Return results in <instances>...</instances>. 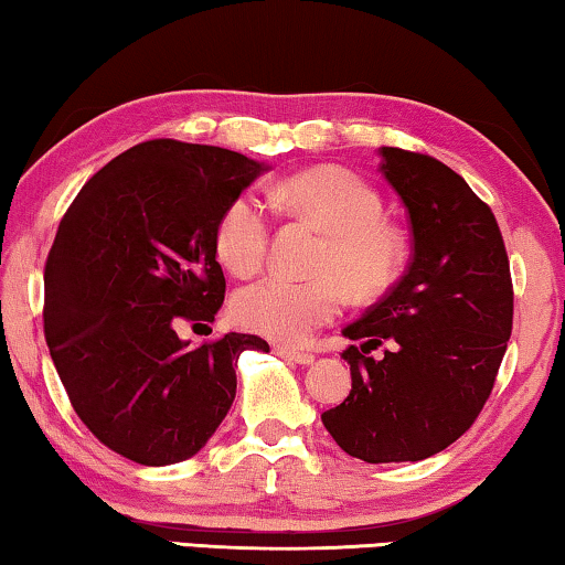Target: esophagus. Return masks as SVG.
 Returning a JSON list of instances; mask_svg holds the SVG:
<instances>
[{
  "mask_svg": "<svg viewBox=\"0 0 565 565\" xmlns=\"http://www.w3.org/2000/svg\"><path fill=\"white\" fill-rule=\"evenodd\" d=\"M277 355H282V359H288L292 363H300V366H310V363L316 361V355L300 349H277Z\"/></svg>",
  "mask_w": 565,
  "mask_h": 565,
  "instance_id": "obj_1",
  "label": "esophagus"
}]
</instances>
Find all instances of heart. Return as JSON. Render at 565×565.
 <instances>
[{
  "mask_svg": "<svg viewBox=\"0 0 565 565\" xmlns=\"http://www.w3.org/2000/svg\"><path fill=\"white\" fill-rule=\"evenodd\" d=\"M270 202L316 222L326 232L312 280L267 275L239 288L232 316L242 328L273 341L302 343L341 312L343 288L355 298L386 290L398 275L404 245L398 232L381 220V196L355 173L338 167H312L270 189ZM270 239V212L255 192H242L224 206L214 230L216 255L234 275L263 265Z\"/></svg>",
  "mask_w": 565,
  "mask_h": 565,
  "instance_id": "b5f03b06",
  "label": "heart"
}]
</instances>
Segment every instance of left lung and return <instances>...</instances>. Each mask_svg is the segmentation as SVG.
Instances as JSON below:
<instances>
[{"label": "left lung", "instance_id": "left-lung-1", "mask_svg": "<svg viewBox=\"0 0 565 565\" xmlns=\"http://www.w3.org/2000/svg\"><path fill=\"white\" fill-rule=\"evenodd\" d=\"M379 171L412 222L409 270L343 328L351 394L320 414L363 462H419L472 427L513 331V282L490 206L445 163L381 146ZM381 342V360L365 353Z\"/></svg>", "mask_w": 565, "mask_h": 565}]
</instances>
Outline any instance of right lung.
Segmentation results:
<instances>
[{
	"instance_id": "add662e5",
	"label": "right lung",
	"mask_w": 565,
	"mask_h": 565,
	"mask_svg": "<svg viewBox=\"0 0 565 565\" xmlns=\"http://www.w3.org/2000/svg\"><path fill=\"white\" fill-rule=\"evenodd\" d=\"M265 163L171 138L138 143L81 189L45 265V341L75 414L113 452L146 467L194 457L237 394L227 333L189 345L177 326L224 302L214 230Z\"/></svg>"
}]
</instances>
